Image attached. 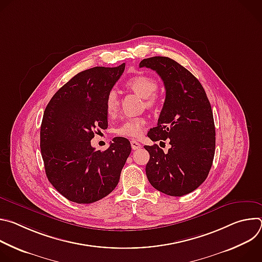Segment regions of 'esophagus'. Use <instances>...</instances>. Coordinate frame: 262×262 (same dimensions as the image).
Wrapping results in <instances>:
<instances>
[{
	"instance_id": "esophagus-1",
	"label": "esophagus",
	"mask_w": 262,
	"mask_h": 262,
	"mask_svg": "<svg viewBox=\"0 0 262 262\" xmlns=\"http://www.w3.org/2000/svg\"><path fill=\"white\" fill-rule=\"evenodd\" d=\"M130 145H132L133 150H138V149H140L142 147V145L138 141H136V140H132L130 141Z\"/></svg>"
}]
</instances>
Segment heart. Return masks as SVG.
Segmentation results:
<instances>
[{"mask_svg":"<svg viewBox=\"0 0 262 262\" xmlns=\"http://www.w3.org/2000/svg\"><path fill=\"white\" fill-rule=\"evenodd\" d=\"M125 86L142 98H145L147 106H152L157 103L156 92L159 89V84L154 78L144 76V74H138V76L130 78L125 83ZM118 105L119 100L117 93L114 90L110 91L105 97V112L107 116H114ZM144 125L145 120L143 118H129L116 128V133L123 137L137 138L142 134Z\"/></svg>","mask_w":262,"mask_h":262,"instance_id":"obj_1","label":"heart"}]
</instances>
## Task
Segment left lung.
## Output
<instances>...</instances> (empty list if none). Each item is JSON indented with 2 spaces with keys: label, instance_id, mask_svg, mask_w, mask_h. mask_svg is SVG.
<instances>
[{
  "label": "left lung",
  "instance_id": "1",
  "mask_svg": "<svg viewBox=\"0 0 262 262\" xmlns=\"http://www.w3.org/2000/svg\"><path fill=\"white\" fill-rule=\"evenodd\" d=\"M140 67L156 70L164 82L166 98L158 126L148 132L154 142L169 139L167 154L157 144L145 145L150 159L146 175L158 191L180 197L195 191L206 179L215 149L210 102L200 82L168 57L147 58Z\"/></svg>",
  "mask_w": 262,
  "mask_h": 262
}]
</instances>
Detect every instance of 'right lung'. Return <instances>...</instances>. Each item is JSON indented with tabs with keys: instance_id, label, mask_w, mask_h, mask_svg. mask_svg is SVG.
Returning <instances> with one entry per match:
<instances>
[{
	"instance_id": "obj_1",
	"label": "right lung",
	"mask_w": 262,
	"mask_h": 262,
	"mask_svg": "<svg viewBox=\"0 0 262 262\" xmlns=\"http://www.w3.org/2000/svg\"><path fill=\"white\" fill-rule=\"evenodd\" d=\"M93 67L76 74L52 97L43 113L40 149L46 174L69 201L89 204L107 196L119 182L132 151L116 137L104 151L91 146L94 133L107 128L105 97L124 71Z\"/></svg>"
}]
</instances>
